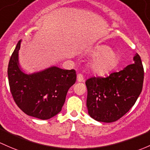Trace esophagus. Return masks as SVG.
Instances as JSON below:
<instances>
[{"label":"esophagus","instance_id":"34e87169","mask_svg":"<svg viewBox=\"0 0 150 150\" xmlns=\"http://www.w3.org/2000/svg\"><path fill=\"white\" fill-rule=\"evenodd\" d=\"M77 81L78 82H84L85 81L83 75H81V74H78V75H77Z\"/></svg>","mask_w":150,"mask_h":150}]
</instances>
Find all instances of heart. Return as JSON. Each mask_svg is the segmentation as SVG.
<instances>
[{
    "mask_svg": "<svg viewBox=\"0 0 150 150\" xmlns=\"http://www.w3.org/2000/svg\"><path fill=\"white\" fill-rule=\"evenodd\" d=\"M110 50V47L106 45H101L95 49L93 54L96 57L91 63V69L94 73L106 74L116 65L118 56L115 52Z\"/></svg>",
    "mask_w": 150,
    "mask_h": 150,
    "instance_id": "1",
    "label": "heart"
}]
</instances>
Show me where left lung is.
I'll return each instance as SVG.
<instances>
[{
	"mask_svg": "<svg viewBox=\"0 0 150 150\" xmlns=\"http://www.w3.org/2000/svg\"><path fill=\"white\" fill-rule=\"evenodd\" d=\"M133 60V64L106 78L93 77L86 80V105L91 118L100 122H113L134 105L142 90L144 68L137 53Z\"/></svg>",
	"mask_w": 150,
	"mask_h": 150,
	"instance_id": "8db88e82",
	"label": "left lung"
}]
</instances>
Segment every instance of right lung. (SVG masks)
<instances>
[{"instance_id": "1", "label": "right lung", "mask_w": 150, "mask_h": 150, "mask_svg": "<svg viewBox=\"0 0 150 150\" xmlns=\"http://www.w3.org/2000/svg\"><path fill=\"white\" fill-rule=\"evenodd\" d=\"M18 41L11 57L8 77L14 101L26 114L47 120L62 110L67 91L76 81L75 70H63L56 66L26 74L18 62Z\"/></svg>"}]
</instances>
